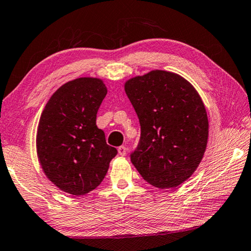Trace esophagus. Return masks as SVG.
<instances>
[{
	"label": "esophagus",
	"instance_id": "34e87169",
	"mask_svg": "<svg viewBox=\"0 0 251 251\" xmlns=\"http://www.w3.org/2000/svg\"><path fill=\"white\" fill-rule=\"evenodd\" d=\"M118 153L120 154L121 156H125L126 154V148L125 146H121L118 148Z\"/></svg>",
	"mask_w": 251,
	"mask_h": 251
}]
</instances>
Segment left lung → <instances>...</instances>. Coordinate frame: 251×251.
Here are the masks:
<instances>
[{"instance_id": "left-lung-1", "label": "left lung", "mask_w": 251, "mask_h": 251, "mask_svg": "<svg viewBox=\"0 0 251 251\" xmlns=\"http://www.w3.org/2000/svg\"><path fill=\"white\" fill-rule=\"evenodd\" d=\"M125 90L141 126L131 162L153 186L181 185L207 146L208 118L199 92L179 75L159 69L126 80Z\"/></svg>"}]
</instances>
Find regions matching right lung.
Segmentation results:
<instances>
[{
	"label": "right lung",
	"instance_id": "right-lung-1",
	"mask_svg": "<svg viewBox=\"0 0 251 251\" xmlns=\"http://www.w3.org/2000/svg\"><path fill=\"white\" fill-rule=\"evenodd\" d=\"M105 95L107 87L99 78L74 79L52 94L39 119L38 161L47 178L68 194L95 190L118 153L96 125Z\"/></svg>",
	"mask_w": 251,
	"mask_h": 251
}]
</instances>
